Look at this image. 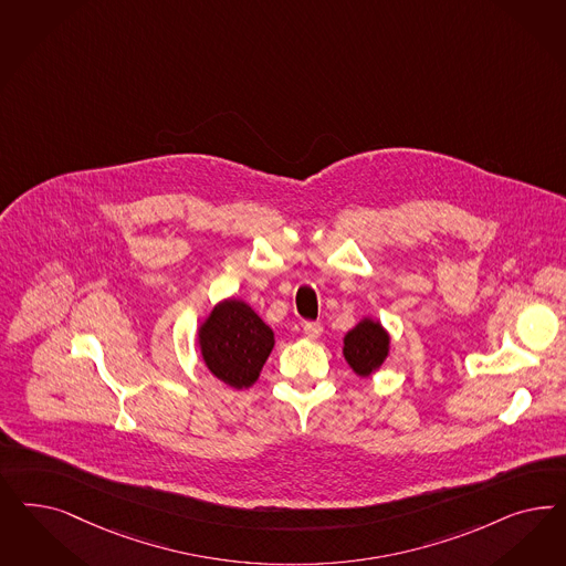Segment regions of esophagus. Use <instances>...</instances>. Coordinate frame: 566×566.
<instances>
[{
	"mask_svg": "<svg viewBox=\"0 0 566 566\" xmlns=\"http://www.w3.org/2000/svg\"><path fill=\"white\" fill-rule=\"evenodd\" d=\"M304 335L308 339H318L323 335V325L321 323H304Z\"/></svg>",
	"mask_w": 566,
	"mask_h": 566,
	"instance_id": "obj_1",
	"label": "esophagus"
}]
</instances>
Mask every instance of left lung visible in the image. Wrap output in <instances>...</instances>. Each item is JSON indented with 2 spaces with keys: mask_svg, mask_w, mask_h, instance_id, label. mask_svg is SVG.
<instances>
[{
  "mask_svg": "<svg viewBox=\"0 0 566 566\" xmlns=\"http://www.w3.org/2000/svg\"><path fill=\"white\" fill-rule=\"evenodd\" d=\"M389 349V337L375 321H363L352 328L344 339V356L360 377H368L384 365Z\"/></svg>",
  "mask_w": 566,
  "mask_h": 566,
  "instance_id": "obj_1",
  "label": "left lung"
}]
</instances>
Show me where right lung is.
<instances>
[{"instance_id":"obj_1","label":"right lung","mask_w":566,"mask_h":566,"mask_svg":"<svg viewBox=\"0 0 566 566\" xmlns=\"http://www.w3.org/2000/svg\"><path fill=\"white\" fill-rule=\"evenodd\" d=\"M273 346V331L239 300L219 304L200 328L203 363L220 381L238 389L254 384Z\"/></svg>"}]
</instances>
